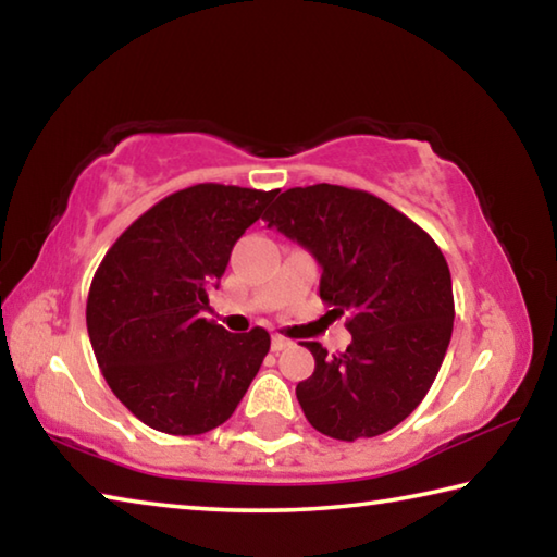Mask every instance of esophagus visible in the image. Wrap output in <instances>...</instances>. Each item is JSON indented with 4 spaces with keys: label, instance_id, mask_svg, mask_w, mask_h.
Instances as JSON below:
<instances>
[{
    "label": "esophagus",
    "instance_id": "34e87169",
    "mask_svg": "<svg viewBox=\"0 0 557 557\" xmlns=\"http://www.w3.org/2000/svg\"><path fill=\"white\" fill-rule=\"evenodd\" d=\"M287 346H292V342H289V338H285V336H280V334H275V336H272V351H282V348H287Z\"/></svg>",
    "mask_w": 557,
    "mask_h": 557
}]
</instances>
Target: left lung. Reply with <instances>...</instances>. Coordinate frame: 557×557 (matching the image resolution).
Returning a JSON list of instances; mask_svg holds the SVG:
<instances>
[{"label": "left lung", "instance_id": "8db88e82", "mask_svg": "<svg viewBox=\"0 0 557 557\" xmlns=\"http://www.w3.org/2000/svg\"><path fill=\"white\" fill-rule=\"evenodd\" d=\"M262 221L312 252L319 297L348 314L344 354L301 342L317 363L297 383L309 425L344 442L400 425L435 383L455 324L437 243L379 196L334 184L287 188Z\"/></svg>", "mask_w": 557, "mask_h": 557}]
</instances>
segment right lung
Returning <instances> with one entry per match:
<instances>
[{
  "mask_svg": "<svg viewBox=\"0 0 557 557\" xmlns=\"http://www.w3.org/2000/svg\"><path fill=\"white\" fill-rule=\"evenodd\" d=\"M277 191L196 184L154 203L112 243L90 282L86 322L117 400L152 430L203 435L238 408L270 351L265 329L203 319L231 250Z\"/></svg>",
  "mask_w": 557,
  "mask_h": 557,
  "instance_id": "obj_1",
  "label": "right lung"
}]
</instances>
